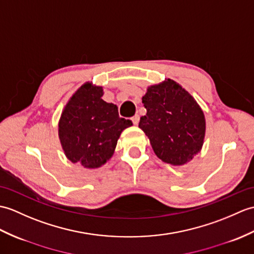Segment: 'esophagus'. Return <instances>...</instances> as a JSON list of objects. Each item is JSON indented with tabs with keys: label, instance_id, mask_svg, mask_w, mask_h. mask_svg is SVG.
I'll list each match as a JSON object with an SVG mask.
<instances>
[{
	"label": "esophagus",
	"instance_id": "1",
	"mask_svg": "<svg viewBox=\"0 0 254 254\" xmlns=\"http://www.w3.org/2000/svg\"><path fill=\"white\" fill-rule=\"evenodd\" d=\"M131 119H132V122L134 123L135 126L138 125V122H139V116H138V115H135V116H133V117L131 118Z\"/></svg>",
	"mask_w": 254,
	"mask_h": 254
}]
</instances>
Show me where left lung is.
<instances>
[{
	"label": "left lung",
	"mask_w": 254,
	"mask_h": 254,
	"mask_svg": "<svg viewBox=\"0 0 254 254\" xmlns=\"http://www.w3.org/2000/svg\"><path fill=\"white\" fill-rule=\"evenodd\" d=\"M147 110L138 127L148 136L159 159L183 166L201 150L205 134L203 111L175 81L151 85L141 98Z\"/></svg>",
	"instance_id": "1"
}]
</instances>
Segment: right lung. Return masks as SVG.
I'll list each match as a JSON object with an SVG mask.
<instances>
[{
	"instance_id": "1",
	"label": "right lung",
	"mask_w": 254,
	"mask_h": 254,
	"mask_svg": "<svg viewBox=\"0 0 254 254\" xmlns=\"http://www.w3.org/2000/svg\"><path fill=\"white\" fill-rule=\"evenodd\" d=\"M103 87L86 82L69 99L58 123L64 155L73 163L95 169L113 157L117 141L131 120L120 118L115 104L102 99Z\"/></svg>"
}]
</instances>
